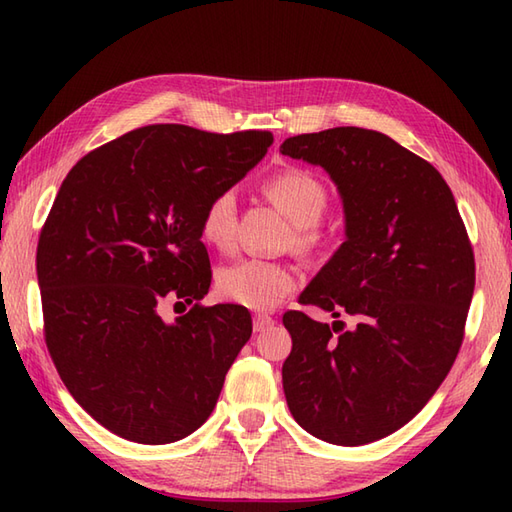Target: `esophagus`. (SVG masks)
I'll list each match as a JSON object with an SVG mask.
<instances>
[{"mask_svg": "<svg viewBox=\"0 0 512 512\" xmlns=\"http://www.w3.org/2000/svg\"><path fill=\"white\" fill-rule=\"evenodd\" d=\"M275 321H273V317H268V314H255L253 317V328H255V332H264L266 328H270V325H273Z\"/></svg>", "mask_w": 512, "mask_h": 512, "instance_id": "34e87169", "label": "esophagus"}]
</instances>
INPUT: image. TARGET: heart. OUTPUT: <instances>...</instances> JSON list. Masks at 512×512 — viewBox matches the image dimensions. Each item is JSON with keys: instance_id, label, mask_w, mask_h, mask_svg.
Masks as SVG:
<instances>
[{"instance_id": "b5f03b06", "label": "heart", "mask_w": 512, "mask_h": 512, "mask_svg": "<svg viewBox=\"0 0 512 512\" xmlns=\"http://www.w3.org/2000/svg\"><path fill=\"white\" fill-rule=\"evenodd\" d=\"M264 193L288 220L295 224V246L317 250L323 235L317 228L328 209V189L306 169H286L264 182ZM237 198L233 189H222L206 200L200 215V235L209 246L228 250L235 244ZM220 297L250 310H273L297 288L295 270L266 262V259H239L217 273Z\"/></svg>"}]
</instances>
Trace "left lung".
<instances>
[{"label": "left lung", "mask_w": 512, "mask_h": 512, "mask_svg": "<svg viewBox=\"0 0 512 512\" xmlns=\"http://www.w3.org/2000/svg\"><path fill=\"white\" fill-rule=\"evenodd\" d=\"M281 154L328 171L345 209L347 239L299 303L358 321L343 330L286 312L284 394L314 438L358 447L407 424L453 367L475 288L471 239L438 169L374 129L292 136Z\"/></svg>", "instance_id": "obj_1"}]
</instances>
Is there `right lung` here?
<instances>
[{"mask_svg":"<svg viewBox=\"0 0 512 512\" xmlns=\"http://www.w3.org/2000/svg\"><path fill=\"white\" fill-rule=\"evenodd\" d=\"M270 132L147 125L83 156L37 246L43 336L74 400L116 436L169 444L204 424L253 332L244 306H202L206 200L242 180ZM194 308L161 321L162 300Z\"/></svg>","mask_w":512,"mask_h":512,"instance_id":"right-lung-1","label":"right lung"}]
</instances>
